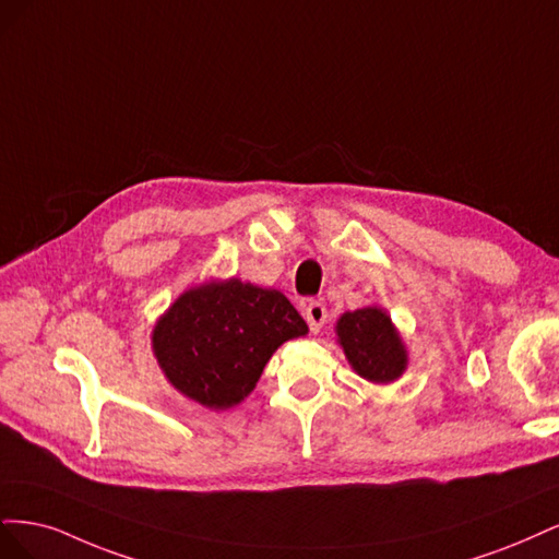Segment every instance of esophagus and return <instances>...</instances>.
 <instances>
[{
	"label": "esophagus",
	"mask_w": 559,
	"mask_h": 559,
	"mask_svg": "<svg viewBox=\"0 0 559 559\" xmlns=\"http://www.w3.org/2000/svg\"><path fill=\"white\" fill-rule=\"evenodd\" d=\"M304 318H306V322H309V330H311L313 334H318V332L322 330V325H325V320H328V309H325V304H320V301L306 304Z\"/></svg>",
	"instance_id": "34e87169"
}]
</instances>
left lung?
I'll use <instances>...</instances> for the list:
<instances>
[{
	"label": "left lung",
	"instance_id": "8db88e82",
	"mask_svg": "<svg viewBox=\"0 0 559 559\" xmlns=\"http://www.w3.org/2000/svg\"><path fill=\"white\" fill-rule=\"evenodd\" d=\"M338 344L353 369L371 383H390L406 369V350L390 318L376 309H357L344 313L336 322Z\"/></svg>",
	"mask_w": 559,
	"mask_h": 559
}]
</instances>
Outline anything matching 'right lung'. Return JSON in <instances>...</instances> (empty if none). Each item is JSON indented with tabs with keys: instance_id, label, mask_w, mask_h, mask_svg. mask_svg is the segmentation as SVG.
Returning a JSON list of instances; mask_svg holds the SVG:
<instances>
[{
	"instance_id": "1",
	"label": "right lung",
	"mask_w": 559,
	"mask_h": 559,
	"mask_svg": "<svg viewBox=\"0 0 559 559\" xmlns=\"http://www.w3.org/2000/svg\"><path fill=\"white\" fill-rule=\"evenodd\" d=\"M306 332L285 295L231 278L178 297L155 325L153 350L176 390L223 411L253 392L283 341Z\"/></svg>"
}]
</instances>
